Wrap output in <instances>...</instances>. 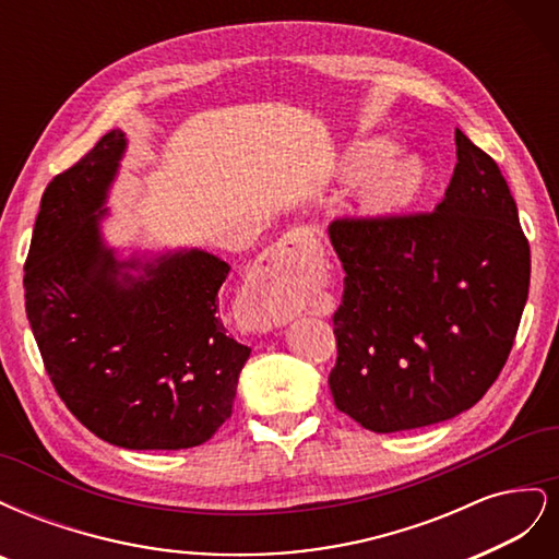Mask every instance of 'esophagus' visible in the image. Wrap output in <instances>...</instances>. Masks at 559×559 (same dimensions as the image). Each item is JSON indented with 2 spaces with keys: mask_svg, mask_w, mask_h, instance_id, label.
<instances>
[{
  "mask_svg": "<svg viewBox=\"0 0 559 559\" xmlns=\"http://www.w3.org/2000/svg\"><path fill=\"white\" fill-rule=\"evenodd\" d=\"M314 249L317 240L308 228H292L253 267L242 292L249 329L267 333L292 319L289 312H284V294L312 273L309 265L317 261Z\"/></svg>",
  "mask_w": 559,
  "mask_h": 559,
  "instance_id": "1",
  "label": "esophagus"
}]
</instances>
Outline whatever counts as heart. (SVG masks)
<instances>
[{"label":"heart","instance_id":"heart-1","mask_svg":"<svg viewBox=\"0 0 559 559\" xmlns=\"http://www.w3.org/2000/svg\"><path fill=\"white\" fill-rule=\"evenodd\" d=\"M394 153V142L386 138H370L354 144L345 154V173L349 177H362L364 202L373 210H394L411 202L421 186L427 170L419 158L411 154ZM294 306H284L289 312Z\"/></svg>","mask_w":559,"mask_h":559}]
</instances>
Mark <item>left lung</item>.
Masks as SVG:
<instances>
[{
	"label": "left lung",
	"instance_id": "left-lung-1",
	"mask_svg": "<svg viewBox=\"0 0 559 559\" xmlns=\"http://www.w3.org/2000/svg\"><path fill=\"white\" fill-rule=\"evenodd\" d=\"M456 165L429 214L337 218L335 408L364 429L436 425L476 405L509 359L530 294V242L499 165L454 130Z\"/></svg>",
	"mask_w": 559,
	"mask_h": 559
}]
</instances>
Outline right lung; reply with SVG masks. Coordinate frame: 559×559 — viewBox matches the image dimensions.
Instances as JSON below:
<instances>
[{"label":"right lung","mask_w":559,"mask_h":559,"mask_svg":"<svg viewBox=\"0 0 559 559\" xmlns=\"http://www.w3.org/2000/svg\"><path fill=\"white\" fill-rule=\"evenodd\" d=\"M126 148L111 130L46 186L25 312L50 382L88 431L126 450L195 448L230 417L251 349L216 314L226 261L198 247L123 259L107 245Z\"/></svg>","instance_id":"obj_1"}]
</instances>
